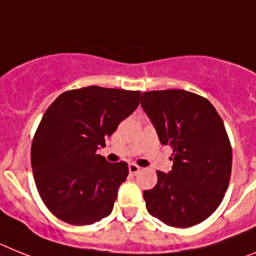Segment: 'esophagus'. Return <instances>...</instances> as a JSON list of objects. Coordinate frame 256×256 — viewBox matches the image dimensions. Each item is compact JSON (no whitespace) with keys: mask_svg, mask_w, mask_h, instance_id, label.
<instances>
[{"mask_svg":"<svg viewBox=\"0 0 256 256\" xmlns=\"http://www.w3.org/2000/svg\"><path fill=\"white\" fill-rule=\"evenodd\" d=\"M128 172H130V174L132 176H135L140 172V168H139L136 164H130L128 165Z\"/></svg>","mask_w":256,"mask_h":256,"instance_id":"esophagus-1","label":"esophagus"}]
</instances>
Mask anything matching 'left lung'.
Returning a JSON list of instances; mask_svg holds the SVG:
<instances>
[{"label":"left lung","instance_id":"8db88e82","mask_svg":"<svg viewBox=\"0 0 256 256\" xmlns=\"http://www.w3.org/2000/svg\"><path fill=\"white\" fill-rule=\"evenodd\" d=\"M158 139L173 148L168 174L143 191L150 214L174 228L210 218L220 206L232 173V146L224 122L203 96L184 90L143 92L140 98Z\"/></svg>","mask_w":256,"mask_h":256}]
</instances>
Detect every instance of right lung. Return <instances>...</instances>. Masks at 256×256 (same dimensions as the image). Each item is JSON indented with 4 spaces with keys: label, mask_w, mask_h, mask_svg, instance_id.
<instances>
[{
    "label": "right lung",
    "mask_w": 256,
    "mask_h": 256,
    "mask_svg": "<svg viewBox=\"0 0 256 256\" xmlns=\"http://www.w3.org/2000/svg\"><path fill=\"white\" fill-rule=\"evenodd\" d=\"M139 98L140 91L90 86L64 92L46 109L32 140L31 165L56 218L90 225L110 214L128 166L96 151L138 108Z\"/></svg>",
    "instance_id": "1"
}]
</instances>
